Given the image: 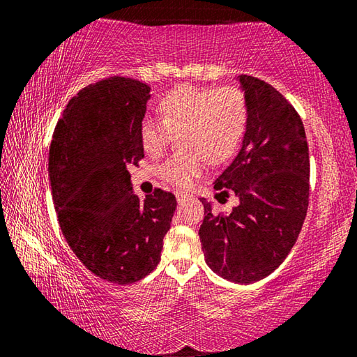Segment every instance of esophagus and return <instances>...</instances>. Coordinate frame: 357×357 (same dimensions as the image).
I'll list each match as a JSON object with an SVG mask.
<instances>
[{
    "label": "esophagus",
    "instance_id": "obj_1",
    "mask_svg": "<svg viewBox=\"0 0 357 357\" xmlns=\"http://www.w3.org/2000/svg\"><path fill=\"white\" fill-rule=\"evenodd\" d=\"M189 197H190V195H189V193H187V192H183V190H178V192H176V200H178L179 204L189 200Z\"/></svg>",
    "mask_w": 357,
    "mask_h": 357
}]
</instances>
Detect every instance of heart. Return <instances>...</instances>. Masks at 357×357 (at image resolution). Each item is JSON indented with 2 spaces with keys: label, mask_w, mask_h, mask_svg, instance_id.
<instances>
[{
  "label": "heart",
  "mask_w": 357,
  "mask_h": 357,
  "mask_svg": "<svg viewBox=\"0 0 357 357\" xmlns=\"http://www.w3.org/2000/svg\"><path fill=\"white\" fill-rule=\"evenodd\" d=\"M162 121L148 118L142 123L140 140L146 154H164L173 135L185 153L174 154L159 168L168 183L187 187L203 172L204 157L220 162L233 153L243 137L247 119L244 93L234 86H178L159 102Z\"/></svg>",
  "instance_id": "heart-1"
}]
</instances>
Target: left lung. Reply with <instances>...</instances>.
Listing matches in <instances>:
<instances>
[{
    "mask_svg": "<svg viewBox=\"0 0 357 357\" xmlns=\"http://www.w3.org/2000/svg\"><path fill=\"white\" fill-rule=\"evenodd\" d=\"M247 104L241 149L215 179L219 202L238 204L214 213L202 198L204 259L222 279L249 285L273 274L298 239L309 208V146L293 105L259 78L238 75Z\"/></svg>",
    "mask_w": 357,
    "mask_h": 357,
    "instance_id": "1",
    "label": "left lung"
}]
</instances>
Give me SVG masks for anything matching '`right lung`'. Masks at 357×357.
Masks as SVG:
<instances>
[{
  "label": "right lung",
  "instance_id": "add662e5",
  "mask_svg": "<svg viewBox=\"0 0 357 357\" xmlns=\"http://www.w3.org/2000/svg\"><path fill=\"white\" fill-rule=\"evenodd\" d=\"M151 88L110 77L84 86L58 121L48 176L61 231L77 258L100 279L128 285L160 261L176 197L155 189L144 202L132 190L129 165L140 140Z\"/></svg>",
  "mask_w": 357,
  "mask_h": 357
}]
</instances>
